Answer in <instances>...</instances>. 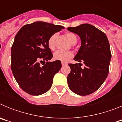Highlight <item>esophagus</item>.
<instances>
[{
  "mask_svg": "<svg viewBox=\"0 0 122 122\" xmlns=\"http://www.w3.org/2000/svg\"><path fill=\"white\" fill-rule=\"evenodd\" d=\"M66 65V63H65V62H62V66H65V65Z\"/></svg>",
  "mask_w": 122,
  "mask_h": 122,
  "instance_id": "1",
  "label": "esophagus"
}]
</instances>
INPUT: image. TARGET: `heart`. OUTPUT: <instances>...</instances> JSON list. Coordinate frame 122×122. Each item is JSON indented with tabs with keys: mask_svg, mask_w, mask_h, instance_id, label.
Segmentation results:
<instances>
[{
	"mask_svg": "<svg viewBox=\"0 0 122 122\" xmlns=\"http://www.w3.org/2000/svg\"><path fill=\"white\" fill-rule=\"evenodd\" d=\"M66 36H67L71 43L73 45H74L77 42V36L74 33H72V32H68L66 33ZM57 36V34L54 33L48 38V46L51 50L54 51L56 48V40ZM73 57V53L71 51H57L54 53V59L55 60H59L62 62H68Z\"/></svg>",
	"mask_w": 122,
	"mask_h": 122,
	"instance_id": "1",
	"label": "heart"
}]
</instances>
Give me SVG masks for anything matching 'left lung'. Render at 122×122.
Returning a JSON list of instances; mask_svg holds the SVG:
<instances>
[{
	"label": "left lung",
	"mask_w": 122,
	"mask_h": 122,
	"mask_svg": "<svg viewBox=\"0 0 122 122\" xmlns=\"http://www.w3.org/2000/svg\"><path fill=\"white\" fill-rule=\"evenodd\" d=\"M67 29L80 37L81 46L74 59L85 65L81 68L80 63L68 64V87L79 95H88L97 90L108 75L111 59L109 43L104 32L89 24Z\"/></svg>",
	"instance_id": "obj_1"
}]
</instances>
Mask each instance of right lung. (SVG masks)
<instances>
[{
  "instance_id": "right-lung-1",
  "label": "right lung",
  "mask_w": 122,
  "mask_h": 122,
  "mask_svg": "<svg viewBox=\"0 0 122 122\" xmlns=\"http://www.w3.org/2000/svg\"><path fill=\"white\" fill-rule=\"evenodd\" d=\"M62 29V25L38 21L24 25L15 36L11 68L19 87L28 94L40 95L51 89L62 64L59 60L48 61L53 55L48 40Z\"/></svg>"
}]
</instances>
